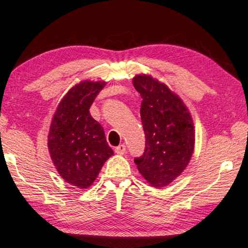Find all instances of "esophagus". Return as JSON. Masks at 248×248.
Returning a JSON list of instances; mask_svg holds the SVG:
<instances>
[{
    "instance_id": "34e87169",
    "label": "esophagus",
    "mask_w": 248,
    "mask_h": 248,
    "mask_svg": "<svg viewBox=\"0 0 248 248\" xmlns=\"http://www.w3.org/2000/svg\"><path fill=\"white\" fill-rule=\"evenodd\" d=\"M125 152H126V146H125L124 144L117 146V147L115 148V153L119 154V155H124Z\"/></svg>"
}]
</instances>
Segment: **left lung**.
Listing matches in <instances>:
<instances>
[{
    "instance_id": "obj_1",
    "label": "left lung",
    "mask_w": 248,
    "mask_h": 248,
    "mask_svg": "<svg viewBox=\"0 0 248 248\" xmlns=\"http://www.w3.org/2000/svg\"><path fill=\"white\" fill-rule=\"evenodd\" d=\"M133 86L140 93V119L146 148L135 158L139 171L155 188L179 177L191 159L196 133L192 116L179 96L149 75H136Z\"/></svg>"
}]
</instances>
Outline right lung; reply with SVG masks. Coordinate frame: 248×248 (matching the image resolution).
Returning <instances> with one entry per match:
<instances>
[{
  "label": "right lung",
  "mask_w": 248,
  "mask_h": 248,
  "mask_svg": "<svg viewBox=\"0 0 248 248\" xmlns=\"http://www.w3.org/2000/svg\"><path fill=\"white\" fill-rule=\"evenodd\" d=\"M105 81L84 80L62 97L51 120L48 151L62 179L80 189H88L113 151L104 129L90 114V107Z\"/></svg>",
  "instance_id": "obj_1"
}]
</instances>
